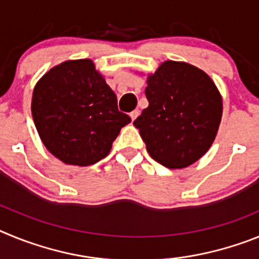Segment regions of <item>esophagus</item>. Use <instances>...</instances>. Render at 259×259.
I'll list each match as a JSON object with an SVG mask.
<instances>
[{
    "instance_id": "obj_1",
    "label": "esophagus",
    "mask_w": 259,
    "mask_h": 259,
    "mask_svg": "<svg viewBox=\"0 0 259 259\" xmlns=\"http://www.w3.org/2000/svg\"><path fill=\"white\" fill-rule=\"evenodd\" d=\"M139 114H140V111H139V110H134V111H132V113L130 114V116H131V119H132V122H134L135 119H136L137 116H139Z\"/></svg>"
}]
</instances>
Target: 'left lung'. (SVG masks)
Masks as SVG:
<instances>
[{"label":"left lung","instance_id":"1","mask_svg":"<svg viewBox=\"0 0 259 259\" xmlns=\"http://www.w3.org/2000/svg\"><path fill=\"white\" fill-rule=\"evenodd\" d=\"M149 106L134 122L153 159L183 168L209 150L222 119L212 80L188 63L167 61L148 77Z\"/></svg>","mask_w":259,"mask_h":259}]
</instances>
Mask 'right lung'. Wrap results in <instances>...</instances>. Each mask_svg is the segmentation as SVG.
<instances>
[{"label": "right lung", "instance_id": "obj_1", "mask_svg": "<svg viewBox=\"0 0 259 259\" xmlns=\"http://www.w3.org/2000/svg\"><path fill=\"white\" fill-rule=\"evenodd\" d=\"M32 116L41 140L67 164L89 166L109 154L120 128L131 122L91 59L63 62L38 80Z\"/></svg>", "mask_w": 259, "mask_h": 259}]
</instances>
